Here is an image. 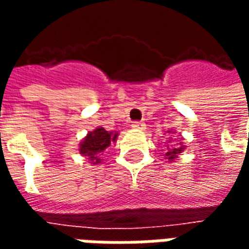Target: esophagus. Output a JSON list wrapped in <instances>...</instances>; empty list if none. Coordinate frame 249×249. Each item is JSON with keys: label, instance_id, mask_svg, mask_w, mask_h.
Here are the masks:
<instances>
[{"label": "esophagus", "instance_id": "esophagus-1", "mask_svg": "<svg viewBox=\"0 0 249 249\" xmlns=\"http://www.w3.org/2000/svg\"><path fill=\"white\" fill-rule=\"evenodd\" d=\"M144 126H145V124L141 123V121H133L132 123V128H135V129H144Z\"/></svg>", "mask_w": 249, "mask_h": 249}]
</instances>
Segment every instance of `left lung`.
Returning a JSON list of instances; mask_svg holds the SVG:
<instances>
[{
	"label": "left lung",
	"instance_id": "8db88e82",
	"mask_svg": "<svg viewBox=\"0 0 249 249\" xmlns=\"http://www.w3.org/2000/svg\"><path fill=\"white\" fill-rule=\"evenodd\" d=\"M183 149H184L183 145L178 146V148H172V149H171V151H169L167 153L168 160H171V161H173V159L178 156V153H181V151H183Z\"/></svg>",
	"mask_w": 249,
	"mask_h": 249
}]
</instances>
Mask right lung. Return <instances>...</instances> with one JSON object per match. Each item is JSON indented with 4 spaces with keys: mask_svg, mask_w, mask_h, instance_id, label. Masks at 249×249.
Returning a JSON list of instances; mask_svg holds the SVG:
<instances>
[{
    "mask_svg": "<svg viewBox=\"0 0 249 249\" xmlns=\"http://www.w3.org/2000/svg\"><path fill=\"white\" fill-rule=\"evenodd\" d=\"M116 139H117V133L107 132L104 128H97L93 132H89L84 139L80 145V153L89 157L93 164H97L100 162V159L97 157L98 153L105 151L110 145V142Z\"/></svg>",
    "mask_w": 249,
    "mask_h": 249,
    "instance_id": "1",
    "label": "right lung"
}]
</instances>
